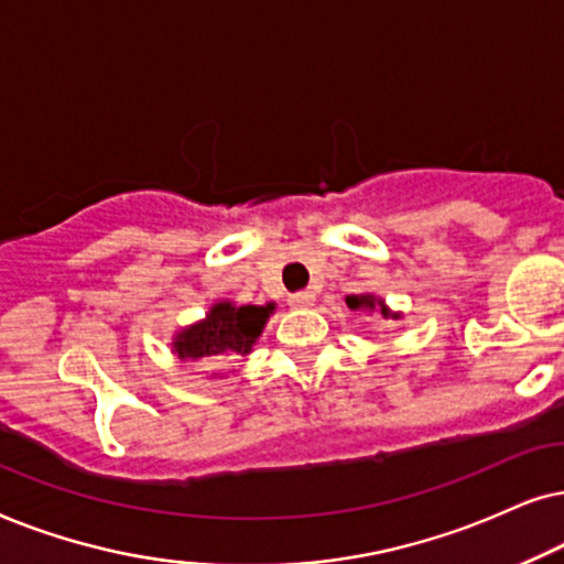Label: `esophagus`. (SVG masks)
<instances>
[{
    "instance_id": "34e87169",
    "label": "esophagus",
    "mask_w": 564,
    "mask_h": 564,
    "mask_svg": "<svg viewBox=\"0 0 564 564\" xmlns=\"http://www.w3.org/2000/svg\"><path fill=\"white\" fill-rule=\"evenodd\" d=\"M289 304L294 306V310H306V306L314 304V294L312 291H299V294L289 296Z\"/></svg>"
}]
</instances>
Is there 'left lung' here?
Wrapping results in <instances>:
<instances>
[{"label":"left lung","mask_w":564,"mask_h":564,"mask_svg":"<svg viewBox=\"0 0 564 564\" xmlns=\"http://www.w3.org/2000/svg\"><path fill=\"white\" fill-rule=\"evenodd\" d=\"M345 304H348L350 312H373V310H379L381 314H384V317H392V319L400 317V314L389 312L387 304L381 302V299L371 296V294H352V296H345Z\"/></svg>","instance_id":"obj_1"}]
</instances>
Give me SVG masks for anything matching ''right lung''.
<instances>
[{"mask_svg": "<svg viewBox=\"0 0 564 564\" xmlns=\"http://www.w3.org/2000/svg\"><path fill=\"white\" fill-rule=\"evenodd\" d=\"M270 314H273V304L237 306L231 302H216L204 319L180 329L172 340V352H177V358L183 360H235L237 356H247L262 335Z\"/></svg>", "mask_w": 564, "mask_h": 564, "instance_id": "add662e5", "label": "right lung"}]
</instances>
